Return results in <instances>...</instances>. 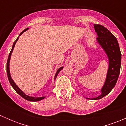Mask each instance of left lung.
Segmentation results:
<instances>
[{
	"mask_svg": "<svg viewBox=\"0 0 126 126\" xmlns=\"http://www.w3.org/2000/svg\"><path fill=\"white\" fill-rule=\"evenodd\" d=\"M95 31L98 37L97 41L106 52L109 57V66L106 80L102 87V94L93 100L101 99L109 93L115 87L120 72L121 54L116 38L102 25L94 24ZM90 99L89 98H87Z\"/></svg>",
	"mask_w": 126,
	"mask_h": 126,
	"instance_id": "obj_1",
	"label": "left lung"
}]
</instances>
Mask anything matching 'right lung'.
Returning a JSON list of instances; mask_svg holds the SVG:
<instances>
[{
  "label": "right lung",
  "instance_id": "right-lung-1",
  "mask_svg": "<svg viewBox=\"0 0 126 126\" xmlns=\"http://www.w3.org/2000/svg\"><path fill=\"white\" fill-rule=\"evenodd\" d=\"M28 29V28H27V29H25V30H24L22 32L20 33L19 36L21 35H22V33L24 32L25 31H26ZM19 39V37L17 38V39H16V41H15V42H14L13 44V46H12V49H11V51H10V54H9V56H8V60H7V76H8V80L9 82H10V84H11V87L14 88V90H15V91H16V92L17 93L19 94L20 95V96H21V97H23L24 99H25L27 100V101H33V102H35V101H41V100L43 99L44 98H45V97H30V96H27V95L25 94V93L23 92V91H22V90H21V89L19 88L18 87H17V85H16V84H15V82H13V79H11V76H10V69H9V63H10V57H11V53H12L13 52V50L14 49V47H15V44H16V43L17 42V41ZM63 69V67H61V68H60L59 69H58V71H57V72H56L55 74V79H56V77H57V76L58 75V74L59 73V72L62 69Z\"/></svg>",
  "mask_w": 126,
  "mask_h": 126
}]
</instances>
